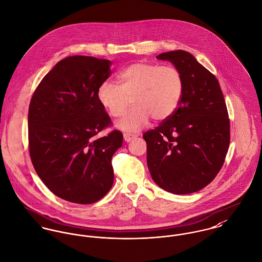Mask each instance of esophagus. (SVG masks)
<instances>
[{
  "label": "esophagus",
  "mask_w": 262,
  "mask_h": 262,
  "mask_svg": "<svg viewBox=\"0 0 262 262\" xmlns=\"http://www.w3.org/2000/svg\"><path fill=\"white\" fill-rule=\"evenodd\" d=\"M123 137H124V140H125L126 142H130V141H132L133 139H135V138L137 137V135H135V134H130V133H124Z\"/></svg>",
  "instance_id": "obj_1"
}]
</instances>
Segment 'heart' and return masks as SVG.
<instances>
[{
	"label": "heart",
	"instance_id": "b5f03b06",
	"mask_svg": "<svg viewBox=\"0 0 262 262\" xmlns=\"http://www.w3.org/2000/svg\"><path fill=\"white\" fill-rule=\"evenodd\" d=\"M119 86L111 82L100 85L97 98L111 117L118 118L130 106L134 107L118 122L123 131L136 132L150 120L168 119L176 111L183 94V76L174 66L136 62L118 75Z\"/></svg>",
	"mask_w": 262,
	"mask_h": 262
}]
</instances>
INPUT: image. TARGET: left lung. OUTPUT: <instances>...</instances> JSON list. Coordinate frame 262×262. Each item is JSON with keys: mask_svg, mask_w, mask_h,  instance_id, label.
<instances>
[{"mask_svg": "<svg viewBox=\"0 0 262 262\" xmlns=\"http://www.w3.org/2000/svg\"><path fill=\"white\" fill-rule=\"evenodd\" d=\"M183 76L176 111L143 134L154 182L173 194L204 188L220 171L230 143V121L218 80L190 53H162Z\"/></svg>", "mask_w": 262, "mask_h": 262, "instance_id": "obj_1", "label": "left lung"}]
</instances>
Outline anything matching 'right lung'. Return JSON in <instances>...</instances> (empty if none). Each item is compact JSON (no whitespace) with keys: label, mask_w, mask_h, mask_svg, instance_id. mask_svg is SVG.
<instances>
[{"label":"right lung","mask_w":262,"mask_h":262,"mask_svg":"<svg viewBox=\"0 0 262 262\" xmlns=\"http://www.w3.org/2000/svg\"><path fill=\"white\" fill-rule=\"evenodd\" d=\"M109 60L67 57L42 79L28 114L29 153L38 176L56 196L78 204L103 198L113 185L112 157L123 134L113 130L97 92L112 74Z\"/></svg>","instance_id":"add662e5"}]
</instances>
